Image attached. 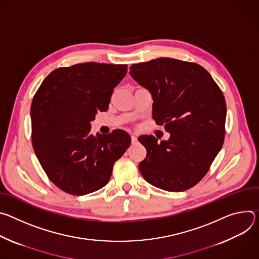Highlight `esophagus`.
I'll return each instance as SVG.
<instances>
[{"mask_svg":"<svg viewBox=\"0 0 259 259\" xmlns=\"http://www.w3.org/2000/svg\"><path fill=\"white\" fill-rule=\"evenodd\" d=\"M131 138H132V143H133V144H136V143H137V137L135 136V135H132L131 136Z\"/></svg>","mask_w":259,"mask_h":259,"instance_id":"esophagus-1","label":"esophagus"}]
</instances>
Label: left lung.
Masks as SVG:
<instances>
[{"label": "left lung", "mask_w": 259, "mask_h": 259, "mask_svg": "<svg viewBox=\"0 0 259 259\" xmlns=\"http://www.w3.org/2000/svg\"><path fill=\"white\" fill-rule=\"evenodd\" d=\"M130 70L152 95L153 119L170 135L160 143L153 136L139 138L147 150L141 174L157 188L187 190L208 173L223 145L224 96L209 72L194 63L160 57Z\"/></svg>", "instance_id": "8db88e82"}]
</instances>
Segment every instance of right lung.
<instances>
[{
	"mask_svg": "<svg viewBox=\"0 0 259 259\" xmlns=\"http://www.w3.org/2000/svg\"><path fill=\"white\" fill-rule=\"evenodd\" d=\"M126 65L77 64L52 71L31 107L34 151L50 181L63 191L84 195L104 187L113 165L131 145L121 130L92 135L91 121L108 110Z\"/></svg>",
	"mask_w": 259,
	"mask_h": 259,
	"instance_id": "1",
	"label": "right lung"
}]
</instances>
